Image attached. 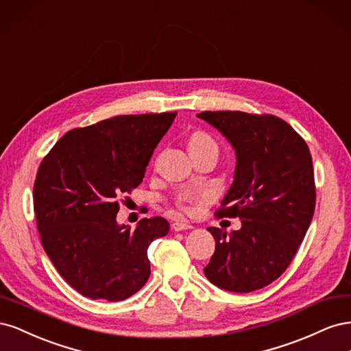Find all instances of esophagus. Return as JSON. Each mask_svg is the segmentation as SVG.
I'll return each mask as SVG.
<instances>
[{
  "mask_svg": "<svg viewBox=\"0 0 351 351\" xmlns=\"http://www.w3.org/2000/svg\"><path fill=\"white\" fill-rule=\"evenodd\" d=\"M190 228H192V226H190L186 221H176L171 226V230H174V231H183V230H190Z\"/></svg>",
  "mask_w": 351,
  "mask_h": 351,
  "instance_id": "34e87169",
  "label": "esophagus"
}]
</instances>
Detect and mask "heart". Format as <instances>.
<instances>
[{"instance_id":"heart-1","label":"heart","mask_w":351,"mask_h":351,"mask_svg":"<svg viewBox=\"0 0 351 351\" xmlns=\"http://www.w3.org/2000/svg\"><path fill=\"white\" fill-rule=\"evenodd\" d=\"M187 147H189V152H195V151H200V149H206V147H217V143L208 133L195 132V133L190 134V137H189ZM197 199L199 200H206L208 196L200 195ZM186 200H187L186 197H178L177 199V208L184 210V212H189L190 208L186 204Z\"/></svg>"}]
</instances>
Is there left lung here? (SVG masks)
<instances>
[{
  "instance_id": "1",
  "label": "left lung",
  "mask_w": 351,
  "mask_h": 351,
  "mask_svg": "<svg viewBox=\"0 0 351 351\" xmlns=\"http://www.w3.org/2000/svg\"><path fill=\"white\" fill-rule=\"evenodd\" d=\"M232 145L237 165L217 217L241 219L227 234L209 227L215 252L206 278L227 291L263 289L289 268L311 226L316 204L312 155L293 127L271 114L205 111Z\"/></svg>"
}]
</instances>
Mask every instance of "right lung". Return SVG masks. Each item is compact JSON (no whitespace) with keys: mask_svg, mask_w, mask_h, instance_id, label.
I'll return each instance as SVG.
<instances>
[{"mask_svg":"<svg viewBox=\"0 0 351 351\" xmlns=\"http://www.w3.org/2000/svg\"><path fill=\"white\" fill-rule=\"evenodd\" d=\"M177 112L117 115L67 132L42 159L34 210L42 246L60 275L89 299L120 302L151 275L147 247L168 234L162 217L119 226V197L142 183Z\"/></svg>","mask_w":351,"mask_h":351,"instance_id":"right-lung-1","label":"right lung"}]
</instances>
